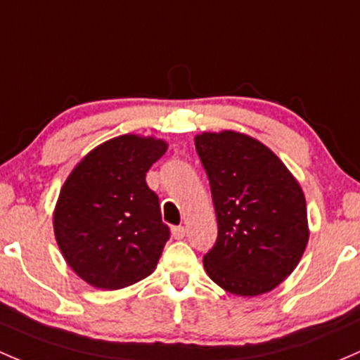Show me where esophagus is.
Returning <instances> with one entry per match:
<instances>
[{"mask_svg": "<svg viewBox=\"0 0 360 360\" xmlns=\"http://www.w3.org/2000/svg\"><path fill=\"white\" fill-rule=\"evenodd\" d=\"M172 236L175 237V239H184V237H185V229L180 227V225H179V227H173L172 229Z\"/></svg>", "mask_w": 360, "mask_h": 360, "instance_id": "1", "label": "esophagus"}]
</instances>
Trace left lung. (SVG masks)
Masks as SVG:
<instances>
[{
  "label": "left lung",
  "mask_w": 360,
  "mask_h": 360,
  "mask_svg": "<svg viewBox=\"0 0 360 360\" xmlns=\"http://www.w3.org/2000/svg\"><path fill=\"white\" fill-rule=\"evenodd\" d=\"M194 143L218 221L217 243L202 258L206 274L237 296L272 291L296 269L309 243L302 187L253 136L205 131Z\"/></svg>",
  "instance_id": "left-lung-1"
}]
</instances>
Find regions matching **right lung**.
<instances>
[{
	"mask_svg": "<svg viewBox=\"0 0 360 360\" xmlns=\"http://www.w3.org/2000/svg\"><path fill=\"white\" fill-rule=\"evenodd\" d=\"M168 149L154 136L121 135L95 147L58 195L53 231L62 257L83 281L121 290L154 272L169 239L146 173Z\"/></svg>",
	"mask_w": 360,
	"mask_h": 360,
	"instance_id": "right-lung-1",
	"label": "right lung"
}]
</instances>
